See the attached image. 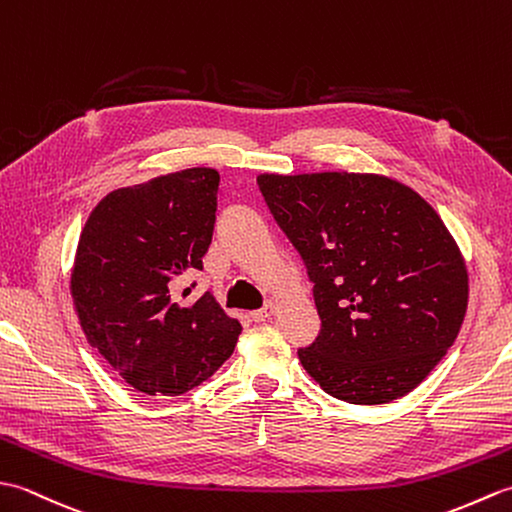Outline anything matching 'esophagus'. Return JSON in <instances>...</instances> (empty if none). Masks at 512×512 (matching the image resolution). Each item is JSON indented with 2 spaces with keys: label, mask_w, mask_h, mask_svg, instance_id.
<instances>
[{
  "label": "esophagus",
  "mask_w": 512,
  "mask_h": 512,
  "mask_svg": "<svg viewBox=\"0 0 512 512\" xmlns=\"http://www.w3.org/2000/svg\"><path fill=\"white\" fill-rule=\"evenodd\" d=\"M275 303L273 301H268L264 308H259V310H255V312H250V317H253V321H257V323H264L266 319H270L275 314Z\"/></svg>",
  "instance_id": "obj_1"
}]
</instances>
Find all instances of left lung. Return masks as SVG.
Here are the masks:
<instances>
[{
	"label": "left lung",
	"mask_w": 512,
	"mask_h": 512,
	"mask_svg": "<svg viewBox=\"0 0 512 512\" xmlns=\"http://www.w3.org/2000/svg\"><path fill=\"white\" fill-rule=\"evenodd\" d=\"M303 259L321 332L297 352L330 396L385 405L447 354L469 303L458 244L420 195L374 173L257 176Z\"/></svg>",
	"instance_id": "1"
}]
</instances>
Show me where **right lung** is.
Returning <instances> with one entry per match:
<instances>
[{"mask_svg": "<svg viewBox=\"0 0 512 512\" xmlns=\"http://www.w3.org/2000/svg\"><path fill=\"white\" fill-rule=\"evenodd\" d=\"M220 173L193 167L116 189L96 204L76 248L72 299L88 343L127 385L180 396L233 354L242 325L211 292L178 295L202 270Z\"/></svg>", "mask_w": 512, "mask_h": 512, "instance_id": "add662e5", "label": "right lung"}]
</instances>
